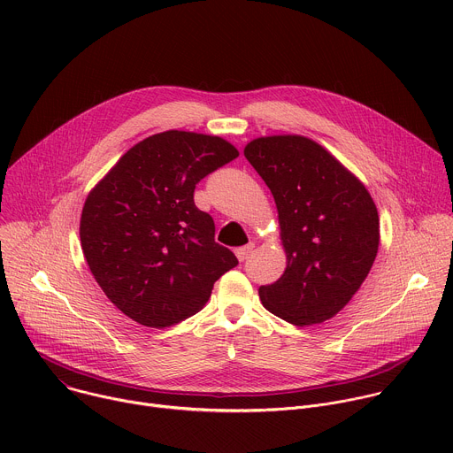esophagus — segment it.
I'll return each instance as SVG.
<instances>
[{"label":"esophagus","instance_id":"1","mask_svg":"<svg viewBox=\"0 0 453 453\" xmlns=\"http://www.w3.org/2000/svg\"><path fill=\"white\" fill-rule=\"evenodd\" d=\"M252 249H254V243H247V245H243V247H238V249L234 250V254H236V257H238L240 262H245L247 257L250 256Z\"/></svg>","mask_w":453,"mask_h":453}]
</instances>
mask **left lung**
Instances as JSON below:
<instances>
[{
    "label": "left lung",
    "mask_w": 453,
    "mask_h": 453,
    "mask_svg": "<svg viewBox=\"0 0 453 453\" xmlns=\"http://www.w3.org/2000/svg\"><path fill=\"white\" fill-rule=\"evenodd\" d=\"M243 154L273 193L287 252L283 276L257 294L290 325H320L351 301L372 267L380 243L374 201L310 138H256Z\"/></svg>",
    "instance_id": "left-lung-1"
}]
</instances>
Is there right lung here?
Wrapping results in <instances>:
<instances>
[{"label": "right lung", "mask_w": 453, "mask_h": 453, "mask_svg": "<svg viewBox=\"0 0 453 453\" xmlns=\"http://www.w3.org/2000/svg\"><path fill=\"white\" fill-rule=\"evenodd\" d=\"M238 157L219 136L166 131L127 150L89 191L81 217L86 262L109 301L149 328H168L208 303L238 265L215 242L196 184Z\"/></svg>", "instance_id": "right-lung-1"}]
</instances>
